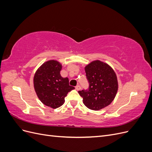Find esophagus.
I'll return each mask as SVG.
<instances>
[{
    "label": "esophagus",
    "mask_w": 152,
    "mask_h": 152,
    "mask_svg": "<svg viewBox=\"0 0 152 152\" xmlns=\"http://www.w3.org/2000/svg\"><path fill=\"white\" fill-rule=\"evenodd\" d=\"M75 89H76L77 91H79V90L81 89V87H80V86H77L75 87Z\"/></svg>",
    "instance_id": "esophagus-1"
}]
</instances>
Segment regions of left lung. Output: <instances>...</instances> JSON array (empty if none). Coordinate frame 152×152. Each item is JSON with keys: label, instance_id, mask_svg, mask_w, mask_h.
<instances>
[{"label": "left lung", "instance_id": "obj_1", "mask_svg": "<svg viewBox=\"0 0 152 152\" xmlns=\"http://www.w3.org/2000/svg\"><path fill=\"white\" fill-rule=\"evenodd\" d=\"M89 88L79 91L86 107L99 110L107 107L115 97L118 90L117 75L108 64L94 61L85 67Z\"/></svg>", "mask_w": 152, "mask_h": 152}]
</instances>
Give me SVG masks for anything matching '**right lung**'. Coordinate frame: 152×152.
Wrapping results in <instances>:
<instances>
[{
  "label": "right lung",
  "mask_w": 152,
  "mask_h": 152,
  "mask_svg": "<svg viewBox=\"0 0 152 152\" xmlns=\"http://www.w3.org/2000/svg\"><path fill=\"white\" fill-rule=\"evenodd\" d=\"M62 66L56 60L44 63L37 70L34 78L36 94L44 104L53 108H57L65 102L68 92L75 87L69 85L67 77L60 75Z\"/></svg>",
  "instance_id": "1"
}]
</instances>
